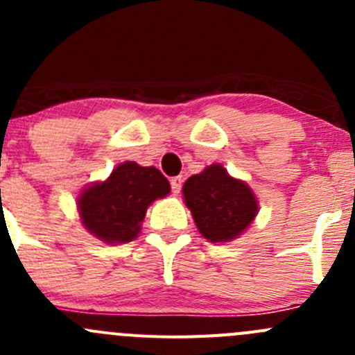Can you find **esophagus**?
<instances>
[{"label": "esophagus", "mask_w": 355, "mask_h": 355, "mask_svg": "<svg viewBox=\"0 0 355 355\" xmlns=\"http://www.w3.org/2000/svg\"><path fill=\"white\" fill-rule=\"evenodd\" d=\"M170 184H171V192H173L175 196H178V194H180V191H182V184H184V178L173 177L170 180Z\"/></svg>", "instance_id": "34e87169"}]
</instances>
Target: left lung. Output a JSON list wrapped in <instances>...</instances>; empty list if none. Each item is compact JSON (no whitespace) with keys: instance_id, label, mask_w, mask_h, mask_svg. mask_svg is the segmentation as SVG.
<instances>
[{"instance_id":"1","label":"left lung","mask_w":355,"mask_h":355,"mask_svg":"<svg viewBox=\"0 0 355 355\" xmlns=\"http://www.w3.org/2000/svg\"><path fill=\"white\" fill-rule=\"evenodd\" d=\"M184 199L199 232L209 242H230L242 235L257 214V199L245 182L211 164L184 184Z\"/></svg>"}]
</instances>
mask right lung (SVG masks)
<instances>
[{
    "label": "right lung",
    "mask_w": 355,
    "mask_h": 355,
    "mask_svg": "<svg viewBox=\"0 0 355 355\" xmlns=\"http://www.w3.org/2000/svg\"><path fill=\"white\" fill-rule=\"evenodd\" d=\"M170 194V182L155 166L134 161L118 164L105 182H96L77 199L80 221L106 244H125L141 232L148 206Z\"/></svg>",
    "instance_id": "right-lung-1"
}]
</instances>
